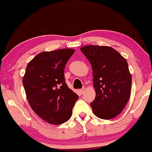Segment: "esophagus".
Returning a JSON list of instances; mask_svg holds the SVG:
<instances>
[{"label": "esophagus", "mask_w": 152, "mask_h": 152, "mask_svg": "<svg viewBox=\"0 0 152 152\" xmlns=\"http://www.w3.org/2000/svg\"><path fill=\"white\" fill-rule=\"evenodd\" d=\"M85 87H83L81 89H80V90H79V92H80V94H81V95H83V93H84V91H85Z\"/></svg>", "instance_id": "1"}]
</instances>
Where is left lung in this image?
Here are the masks:
<instances>
[{"label":"left lung","instance_id":"1","mask_svg":"<svg viewBox=\"0 0 152 152\" xmlns=\"http://www.w3.org/2000/svg\"><path fill=\"white\" fill-rule=\"evenodd\" d=\"M80 50L92 66L96 96L91 106L94 114L101 119L113 118L121 113L131 96L128 63L110 47L88 45Z\"/></svg>","mask_w":152,"mask_h":152}]
</instances>
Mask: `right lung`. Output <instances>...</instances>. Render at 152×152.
I'll return each instance as SVG.
<instances>
[{
  "instance_id": "1",
  "label": "right lung",
  "mask_w": 152,
  "mask_h": 152,
  "mask_svg": "<svg viewBox=\"0 0 152 152\" xmlns=\"http://www.w3.org/2000/svg\"><path fill=\"white\" fill-rule=\"evenodd\" d=\"M74 53L70 49L42 52L26 67L23 85L29 104L50 124L67 122L78 99L67 86L64 76V68Z\"/></svg>"
}]
</instances>
